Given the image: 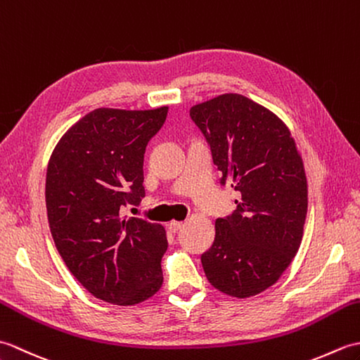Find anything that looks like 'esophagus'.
Wrapping results in <instances>:
<instances>
[{"instance_id":"34e87169","label":"esophagus","mask_w":360,"mask_h":360,"mask_svg":"<svg viewBox=\"0 0 360 360\" xmlns=\"http://www.w3.org/2000/svg\"><path fill=\"white\" fill-rule=\"evenodd\" d=\"M167 227L170 229L172 232H174V233H176L178 231H181L182 227H184V223H182V221H170V223L167 224Z\"/></svg>"}]
</instances>
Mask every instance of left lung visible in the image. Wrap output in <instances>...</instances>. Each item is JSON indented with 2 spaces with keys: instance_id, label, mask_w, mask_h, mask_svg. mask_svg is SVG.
<instances>
[{
  "instance_id": "obj_1",
  "label": "left lung",
  "mask_w": 360,
  "mask_h": 360,
  "mask_svg": "<svg viewBox=\"0 0 360 360\" xmlns=\"http://www.w3.org/2000/svg\"><path fill=\"white\" fill-rule=\"evenodd\" d=\"M210 145L221 184L238 192L236 210L215 221V240L201 255L213 288L236 298L263 292L300 248L308 182L289 128L241 94H223L190 108Z\"/></svg>"
}]
</instances>
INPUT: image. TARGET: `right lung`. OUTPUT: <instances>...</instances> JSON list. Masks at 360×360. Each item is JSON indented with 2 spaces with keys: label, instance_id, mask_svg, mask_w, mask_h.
Wrapping results in <instances>:
<instances>
[{
  "label": "right lung",
  "instance_id": "obj_1",
  "mask_svg": "<svg viewBox=\"0 0 360 360\" xmlns=\"http://www.w3.org/2000/svg\"><path fill=\"white\" fill-rule=\"evenodd\" d=\"M168 106L128 111L97 108L68 129L46 173V209L53 243L89 294L131 307L162 286L165 229L120 218L145 196L143 155Z\"/></svg>",
  "mask_w": 360,
  "mask_h": 360
}]
</instances>
